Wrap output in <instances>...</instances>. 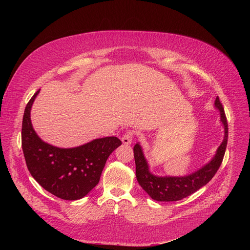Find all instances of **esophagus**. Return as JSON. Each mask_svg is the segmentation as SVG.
Wrapping results in <instances>:
<instances>
[{"label":"esophagus","mask_w":250,"mask_h":250,"mask_svg":"<svg viewBox=\"0 0 250 250\" xmlns=\"http://www.w3.org/2000/svg\"><path fill=\"white\" fill-rule=\"evenodd\" d=\"M133 134L134 132L129 130V131H126L123 137H122V142L125 145V146H129L131 142H132V137H133Z\"/></svg>","instance_id":"1"}]
</instances>
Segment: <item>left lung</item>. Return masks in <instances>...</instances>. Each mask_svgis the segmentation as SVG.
I'll return each instance as SVG.
<instances>
[{
    "instance_id": "obj_1",
    "label": "left lung",
    "mask_w": 250,
    "mask_h": 250,
    "mask_svg": "<svg viewBox=\"0 0 250 250\" xmlns=\"http://www.w3.org/2000/svg\"><path fill=\"white\" fill-rule=\"evenodd\" d=\"M216 109L220 111L221 123L224 125L225 135L216 154L207 164L197 171L186 176H157L150 172L140 145L133 146L135 160V175L138 184L153 200L158 202H174L182 200L208 183L220 168L226 152L229 136V127L223 104L219 97L215 100Z\"/></svg>"
}]
</instances>
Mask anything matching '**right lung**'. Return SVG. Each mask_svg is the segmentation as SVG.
<instances>
[{
    "label": "right lung",
    "instance_id": "add662e5",
    "mask_svg": "<svg viewBox=\"0 0 250 250\" xmlns=\"http://www.w3.org/2000/svg\"><path fill=\"white\" fill-rule=\"evenodd\" d=\"M41 90L27 103L21 126V146L31 176L52 195L68 201L85 197L100 181L106 159L122 141L116 136L94 139L72 148L46 144L34 131L30 111Z\"/></svg>",
    "mask_w": 250,
    "mask_h": 250
}]
</instances>
